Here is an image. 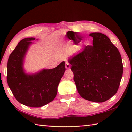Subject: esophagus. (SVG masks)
Instances as JSON below:
<instances>
[{"instance_id": "34e87169", "label": "esophagus", "mask_w": 132, "mask_h": 132, "mask_svg": "<svg viewBox=\"0 0 132 132\" xmlns=\"http://www.w3.org/2000/svg\"><path fill=\"white\" fill-rule=\"evenodd\" d=\"M70 66H71V65H70V64L69 62H66V68L67 69H69L70 68Z\"/></svg>"}]
</instances>
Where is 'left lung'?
Instances as JSON below:
<instances>
[{
    "mask_svg": "<svg viewBox=\"0 0 132 132\" xmlns=\"http://www.w3.org/2000/svg\"><path fill=\"white\" fill-rule=\"evenodd\" d=\"M92 45L69 59L78 92L83 99L102 103L116 94L121 82L123 65L120 53L110 39L92 33Z\"/></svg>",
    "mask_w": 132,
    "mask_h": 132,
    "instance_id": "1",
    "label": "left lung"
}]
</instances>
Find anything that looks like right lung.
<instances>
[{"instance_id":"1","label":"right lung","mask_w":132,"mask_h":132,"mask_svg":"<svg viewBox=\"0 0 132 132\" xmlns=\"http://www.w3.org/2000/svg\"><path fill=\"white\" fill-rule=\"evenodd\" d=\"M35 38H26L18 43L7 63V80L16 99L30 107H41L54 100L58 86L66 70L63 61L52 69H44L34 74L25 73L23 60L30 44Z\"/></svg>"}]
</instances>
